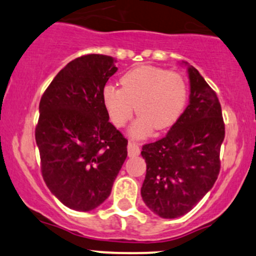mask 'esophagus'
Instances as JSON below:
<instances>
[{"instance_id":"34e87169","label":"esophagus","mask_w":256,"mask_h":256,"mask_svg":"<svg viewBox=\"0 0 256 256\" xmlns=\"http://www.w3.org/2000/svg\"><path fill=\"white\" fill-rule=\"evenodd\" d=\"M128 156H136V155H140V146H138L136 142H134V140H130L128 146Z\"/></svg>"}]
</instances>
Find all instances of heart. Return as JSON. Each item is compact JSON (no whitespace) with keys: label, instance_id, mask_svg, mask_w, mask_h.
Returning a JSON list of instances; mask_svg holds the SVG:
<instances>
[{"label":"heart","instance_id":"heart-1","mask_svg":"<svg viewBox=\"0 0 256 256\" xmlns=\"http://www.w3.org/2000/svg\"><path fill=\"white\" fill-rule=\"evenodd\" d=\"M122 89L106 85L102 102L116 128H122L134 113L137 122L131 128L134 137L171 128L183 113L189 88L180 73L152 66H142L126 72L120 79Z\"/></svg>","mask_w":256,"mask_h":256}]
</instances>
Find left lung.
Returning a JSON list of instances; mask_svg holds the SVG:
<instances>
[{"mask_svg":"<svg viewBox=\"0 0 256 256\" xmlns=\"http://www.w3.org/2000/svg\"><path fill=\"white\" fill-rule=\"evenodd\" d=\"M190 102L165 137L142 146L146 174L140 195L161 218L192 210L212 189L225 137L219 98L195 67H189Z\"/></svg>","mask_w":256,"mask_h":256,"instance_id":"left-lung-1","label":"left lung"}]
</instances>
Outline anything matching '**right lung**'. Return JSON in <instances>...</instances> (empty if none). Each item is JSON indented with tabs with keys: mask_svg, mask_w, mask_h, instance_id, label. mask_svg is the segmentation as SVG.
I'll return each mask as SVG.
<instances>
[{
	"mask_svg": "<svg viewBox=\"0 0 256 256\" xmlns=\"http://www.w3.org/2000/svg\"><path fill=\"white\" fill-rule=\"evenodd\" d=\"M114 58L88 54L55 76L40 102L34 130L49 190L79 212L110 196L128 156V140L110 122L102 90L116 72Z\"/></svg>",
	"mask_w": 256,
	"mask_h": 256,
	"instance_id": "obj_1",
	"label": "right lung"
}]
</instances>
